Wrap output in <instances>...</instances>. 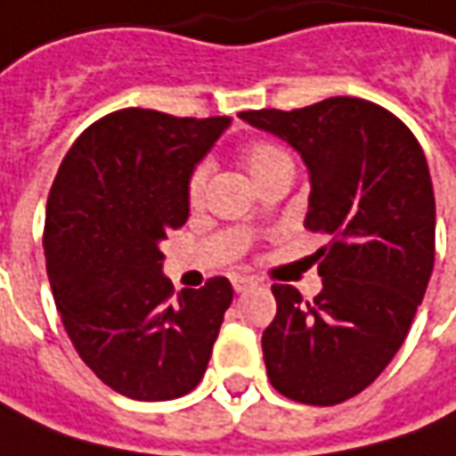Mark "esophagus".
<instances>
[{
    "label": "esophagus",
    "instance_id": "esophagus-1",
    "mask_svg": "<svg viewBox=\"0 0 456 456\" xmlns=\"http://www.w3.org/2000/svg\"><path fill=\"white\" fill-rule=\"evenodd\" d=\"M232 285H234V290L237 292H247V290H252L257 282H255L252 277H234V280H232Z\"/></svg>",
    "mask_w": 456,
    "mask_h": 456
}]
</instances>
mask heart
Returning a JSON list of instances; mask_svg holds the SVG:
<instances>
[{
  "label": "heart",
  "mask_w": 456,
  "mask_h": 456,
  "mask_svg": "<svg viewBox=\"0 0 456 456\" xmlns=\"http://www.w3.org/2000/svg\"><path fill=\"white\" fill-rule=\"evenodd\" d=\"M242 164L252 181L259 186L262 181L270 179L277 171L292 168V156L290 151L282 149L275 141H252L242 149ZM207 181H209V166L199 164L186 183V197H189L191 207L201 204V199L207 194Z\"/></svg>",
  "instance_id": "b5f03b06"
}]
</instances>
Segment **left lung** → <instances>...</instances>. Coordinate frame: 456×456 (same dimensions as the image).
<instances>
[{
    "label": "left lung",
    "mask_w": 456,
    "mask_h": 456,
    "mask_svg": "<svg viewBox=\"0 0 456 456\" xmlns=\"http://www.w3.org/2000/svg\"><path fill=\"white\" fill-rule=\"evenodd\" d=\"M288 141L310 171L305 229L328 234L321 295L273 285L262 333L270 384L282 396L333 406L370 386L401 348L434 270V189L424 151L394 113L361 98L297 110H244Z\"/></svg>",
    "instance_id": "8db88e82"
}]
</instances>
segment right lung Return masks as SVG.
Listing matches in <instances>:
<instances>
[{"label":"right lung","instance_id":"1","mask_svg":"<svg viewBox=\"0 0 456 456\" xmlns=\"http://www.w3.org/2000/svg\"><path fill=\"white\" fill-rule=\"evenodd\" d=\"M227 126L108 113L77 135L50 189L42 244L57 313L87 369L128 399H179L212 358L234 290L212 277L174 295L161 242L189 219V176Z\"/></svg>","mask_w":456,"mask_h":456}]
</instances>
